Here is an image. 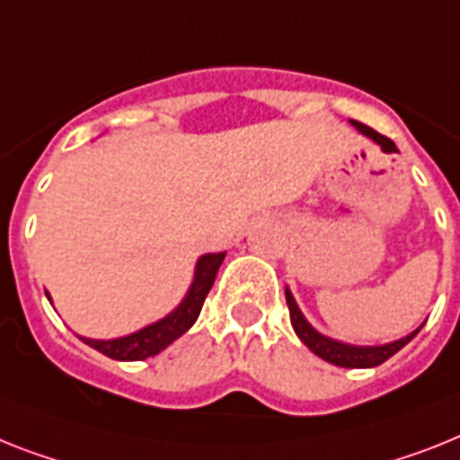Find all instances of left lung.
Wrapping results in <instances>:
<instances>
[{
	"instance_id": "1",
	"label": "left lung",
	"mask_w": 460,
	"mask_h": 460,
	"mask_svg": "<svg viewBox=\"0 0 460 460\" xmlns=\"http://www.w3.org/2000/svg\"><path fill=\"white\" fill-rule=\"evenodd\" d=\"M350 124L358 128L359 134L369 136L371 140H376L385 153H390V150L397 153V147H394V143L388 138V136H381L371 127L362 124V121L350 119ZM287 305H289L291 326H294L296 336H298V339H301L303 343H305L314 355H317V358H322L329 364H336V367H345V369H369V367H378V364H383L385 359L393 358L394 352L402 350V348H404V345H407L409 341L420 332V326H419L416 332H411L409 336H404V339L393 341V343H385V345H348V343H341V341L329 339V336L320 333L317 329H313L310 322H307L305 317H303L301 310H298V305H296L294 296H291L289 289H287Z\"/></svg>"
}]
</instances>
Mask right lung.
Here are the masks:
<instances>
[{
  "label": "right lung",
  "instance_id": "add662e5",
  "mask_svg": "<svg viewBox=\"0 0 460 460\" xmlns=\"http://www.w3.org/2000/svg\"><path fill=\"white\" fill-rule=\"evenodd\" d=\"M226 252L221 253H207L197 261L195 268V279L190 284L188 294L181 301V305L169 313L164 320L155 322V324L146 326L136 333L121 336V339L112 341H96V339H79L91 345L93 350L102 352L105 358L119 359V362H138V359H147L162 352L166 345H171L176 339H181L190 326L195 324L199 317V310L204 305V298L214 287L216 272L221 268ZM49 296V294H47Z\"/></svg>",
  "mask_w": 460,
  "mask_h": 460
}]
</instances>
